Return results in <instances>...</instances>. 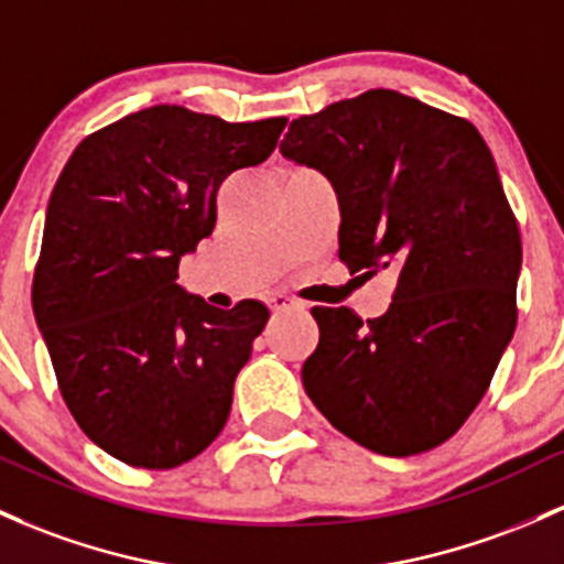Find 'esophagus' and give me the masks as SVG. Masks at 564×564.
Returning a JSON list of instances; mask_svg holds the SVG:
<instances>
[{
	"label": "esophagus",
	"mask_w": 564,
	"mask_h": 564,
	"mask_svg": "<svg viewBox=\"0 0 564 564\" xmlns=\"http://www.w3.org/2000/svg\"><path fill=\"white\" fill-rule=\"evenodd\" d=\"M269 306H271V312H274V314L290 312V308H304V304H301V301L290 299V295H284V293H274V295H271Z\"/></svg>",
	"instance_id": "1"
}]
</instances>
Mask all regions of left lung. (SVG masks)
<instances>
[{"mask_svg":"<svg viewBox=\"0 0 564 564\" xmlns=\"http://www.w3.org/2000/svg\"><path fill=\"white\" fill-rule=\"evenodd\" d=\"M280 153L338 196V258L392 269L377 319L314 306L306 395L366 449L409 457L452 438L487 392L513 328L522 236L487 142L465 118L366 90L293 120Z\"/></svg>","mask_w":564,"mask_h":564,"instance_id":"1","label":"left lung"}]
</instances>
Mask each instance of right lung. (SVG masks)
<instances>
[{
  "label": "right lung",
  "instance_id": "add662e5",
  "mask_svg": "<svg viewBox=\"0 0 564 564\" xmlns=\"http://www.w3.org/2000/svg\"><path fill=\"white\" fill-rule=\"evenodd\" d=\"M284 123L148 107L83 139L53 187L34 317L66 409L120 463L177 468L226 425L269 308L209 306L177 269L215 228L223 180L269 159Z\"/></svg>",
  "mask_w": 564,
  "mask_h": 564
}]
</instances>
